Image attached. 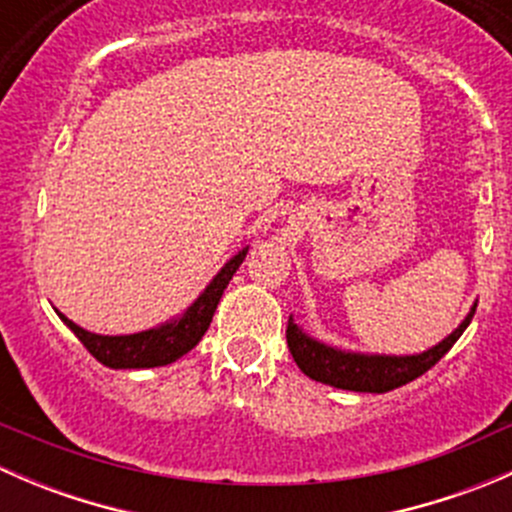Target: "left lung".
<instances>
[{"label":"left lung","instance_id":"8db88e82","mask_svg":"<svg viewBox=\"0 0 512 512\" xmlns=\"http://www.w3.org/2000/svg\"><path fill=\"white\" fill-rule=\"evenodd\" d=\"M476 314V304L471 307L468 317L458 324L453 334H448L441 344L431 347L428 352L414 356H379V354H354L342 349L327 347L317 339L307 337L289 317L287 322V347L292 352L299 369L314 381L337 386L347 391H369V394H384V391L399 389L426 374L431 366L446 356L448 349L458 342L466 327Z\"/></svg>","mask_w":512,"mask_h":512}]
</instances>
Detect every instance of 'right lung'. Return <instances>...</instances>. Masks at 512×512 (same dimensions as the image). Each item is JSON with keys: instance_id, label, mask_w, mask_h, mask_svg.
I'll use <instances>...</instances> for the list:
<instances>
[{"instance_id": "add662e5", "label": "right lung", "mask_w": 512, "mask_h": 512, "mask_svg": "<svg viewBox=\"0 0 512 512\" xmlns=\"http://www.w3.org/2000/svg\"><path fill=\"white\" fill-rule=\"evenodd\" d=\"M245 255L247 247L242 252H237L223 270L215 275V280L205 287V292L185 309L183 317L173 319V322L163 324L158 329L123 334V337H103V334L86 332V329H81L79 324L66 319L61 312L59 317L79 337V342L89 349L91 356H96L103 366H111V369H151V366L173 364L175 359L188 354L203 339V334L208 332L220 297H223L225 287L230 285L232 275L242 265Z\"/></svg>"}]
</instances>
